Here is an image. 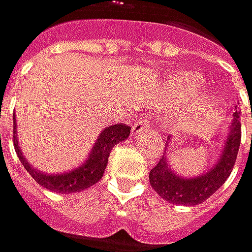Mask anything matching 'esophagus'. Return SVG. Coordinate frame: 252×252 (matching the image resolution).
<instances>
[{
  "mask_svg": "<svg viewBox=\"0 0 252 252\" xmlns=\"http://www.w3.org/2000/svg\"><path fill=\"white\" fill-rule=\"evenodd\" d=\"M149 125H151V121H149V118H148V116H140V118H137V119L134 121V124H133L131 134H133V136H139V134H142L145 130H148V128H149Z\"/></svg>",
  "mask_w": 252,
  "mask_h": 252,
  "instance_id": "esophagus-1",
  "label": "esophagus"
}]
</instances>
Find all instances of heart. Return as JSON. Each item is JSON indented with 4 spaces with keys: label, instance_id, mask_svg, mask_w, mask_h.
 <instances>
[{
    "label": "heart",
    "instance_id": "1",
    "mask_svg": "<svg viewBox=\"0 0 252 252\" xmlns=\"http://www.w3.org/2000/svg\"><path fill=\"white\" fill-rule=\"evenodd\" d=\"M167 87L179 95H192L199 88V78L189 72L174 73L167 78Z\"/></svg>",
    "mask_w": 252,
    "mask_h": 252
}]
</instances>
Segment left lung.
Segmentation results:
<instances>
[{
    "instance_id": "obj_1",
    "label": "left lung",
    "mask_w": 252,
    "mask_h": 252,
    "mask_svg": "<svg viewBox=\"0 0 252 252\" xmlns=\"http://www.w3.org/2000/svg\"><path fill=\"white\" fill-rule=\"evenodd\" d=\"M239 110L233 113L230 131L226 139L217 164L204 174L192 179H185L171 171L168 158L162 157L159 162L151 170L149 182L154 190L165 201L179 205H198L207 201L214 192H217L232 173L236 162L238 151L241 146V121ZM170 136L167 139V151L170 146ZM165 151V155H167Z\"/></svg>"
}]
</instances>
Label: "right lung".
Returning <instances> with one entry per match:
<instances>
[{
  "label": "right lung",
  "mask_w": 252,
  "mask_h": 252,
  "mask_svg": "<svg viewBox=\"0 0 252 252\" xmlns=\"http://www.w3.org/2000/svg\"><path fill=\"white\" fill-rule=\"evenodd\" d=\"M130 130L131 127L127 124H115L104 128L100 133L95 145L93 146L87 161L78 168L67 171V173H62V174H45L29 165V162L23 157L17 143L16 121H14V128H13V143H14V149L22 165L38 185L57 193H75V192H81L95 185L103 177L112 148L118 145L119 142L127 139L130 136Z\"/></svg>",
  "instance_id": "add662e5"
}]
</instances>
